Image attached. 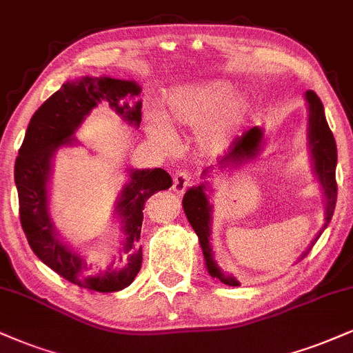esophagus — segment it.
<instances>
[{
    "label": "esophagus",
    "instance_id": "esophagus-1",
    "mask_svg": "<svg viewBox=\"0 0 353 353\" xmlns=\"http://www.w3.org/2000/svg\"><path fill=\"white\" fill-rule=\"evenodd\" d=\"M192 184V177H190L189 172H177L174 176V184H172V190L177 195H182L188 190L189 185Z\"/></svg>",
    "mask_w": 353,
    "mask_h": 353
}]
</instances>
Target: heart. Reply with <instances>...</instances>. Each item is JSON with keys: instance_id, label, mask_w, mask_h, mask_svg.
<instances>
[{"instance_id": "b5f03b06", "label": "heart", "mask_w": 353, "mask_h": 353, "mask_svg": "<svg viewBox=\"0 0 353 353\" xmlns=\"http://www.w3.org/2000/svg\"><path fill=\"white\" fill-rule=\"evenodd\" d=\"M163 112H154L150 120V133L159 143L171 146L174 134L169 126L194 133V141L202 152L223 154L230 148L236 130L248 114V101L239 95L236 87L225 80H205L179 85L169 92Z\"/></svg>"}]
</instances>
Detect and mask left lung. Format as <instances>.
Masks as SVG:
<instances>
[{"instance_id": "obj_1", "label": "left lung", "mask_w": 353, "mask_h": 353, "mask_svg": "<svg viewBox=\"0 0 353 353\" xmlns=\"http://www.w3.org/2000/svg\"><path fill=\"white\" fill-rule=\"evenodd\" d=\"M304 100L307 103V148L309 156H311V165L314 176L319 181L322 194H324V205H325V222L322 225L319 233L316 239L312 240L311 246L301 254V260L309 253L312 245L316 243L321 233L325 230L329 225L330 219L334 215L335 201H337V182H335V165H337V146H335V139L332 131H330L329 125H327L324 105L319 97L312 90L304 93ZM263 143H265V131L263 128L248 130L241 136L239 141L233 143L230 152L222 161H219L220 172L223 169H240L248 161L256 159L260 154ZM214 168H207L202 172L203 182L197 188H190L188 192L184 194L182 199V207H184L185 217H188L189 223L192 225L194 232L197 233L199 243H201L203 260H205L207 271L212 278H217L219 281L228 286H239V281L230 274L223 273L222 268L217 265V260L214 258V250L210 245V233H212V212H214V205L209 201V192H212L210 182L207 181L209 177L214 176Z\"/></svg>"}]
</instances>
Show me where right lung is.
I'll use <instances>...</instances> for the list:
<instances>
[{"instance_id": "1", "label": "right lung", "mask_w": 353, "mask_h": 353, "mask_svg": "<svg viewBox=\"0 0 353 353\" xmlns=\"http://www.w3.org/2000/svg\"><path fill=\"white\" fill-rule=\"evenodd\" d=\"M141 87L134 80L85 77L69 80L37 108L29 121L23 146L14 164V182L19 197V217L29 246L36 256L67 281L80 288L114 292L128 288L141 268L143 252L138 248L141 235L144 202L152 194L172 185L164 169H128L130 181L118 195L114 215L120 219L125 239L120 243V268L110 263L107 270H95L87 254L63 241L49 210V182L55 151L74 146L75 131L101 101L128 125L141 123ZM134 103L130 104L129 100Z\"/></svg>"}]
</instances>
